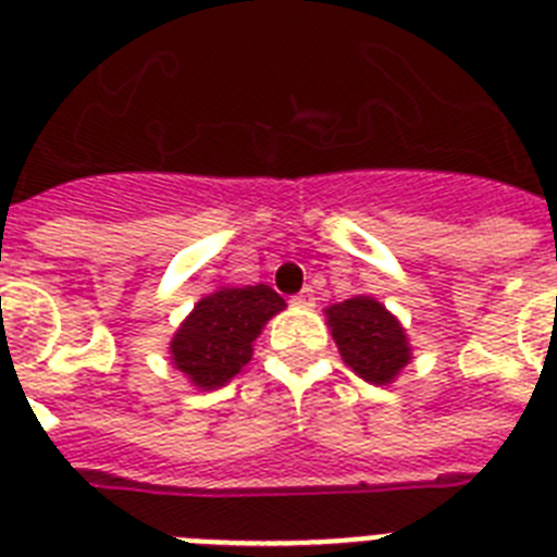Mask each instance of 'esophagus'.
Here are the masks:
<instances>
[{
  "label": "esophagus",
  "mask_w": 557,
  "mask_h": 557,
  "mask_svg": "<svg viewBox=\"0 0 557 557\" xmlns=\"http://www.w3.org/2000/svg\"><path fill=\"white\" fill-rule=\"evenodd\" d=\"M293 304H296V307H315V289L304 287L298 296H293Z\"/></svg>",
  "instance_id": "obj_1"
}]
</instances>
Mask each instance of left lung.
I'll return each mask as SVG.
<instances>
[{
  "label": "left lung",
  "instance_id": "8db88e82",
  "mask_svg": "<svg viewBox=\"0 0 557 557\" xmlns=\"http://www.w3.org/2000/svg\"><path fill=\"white\" fill-rule=\"evenodd\" d=\"M332 337L351 372L374 386H386L411 360L406 332L392 312L369 296L349 298L326 310Z\"/></svg>",
  "mask_w": 557,
  "mask_h": 557
}]
</instances>
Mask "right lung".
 <instances>
[{"label": "right lung", "mask_w": 557, "mask_h": 557, "mask_svg": "<svg viewBox=\"0 0 557 557\" xmlns=\"http://www.w3.org/2000/svg\"><path fill=\"white\" fill-rule=\"evenodd\" d=\"M284 307V298L268 284L216 289L185 318L171 341V360L202 392L225 386L250 360L261 326Z\"/></svg>", "instance_id": "1"}]
</instances>
